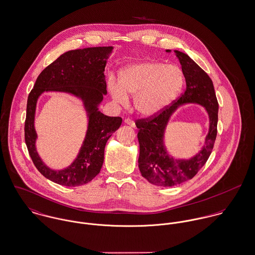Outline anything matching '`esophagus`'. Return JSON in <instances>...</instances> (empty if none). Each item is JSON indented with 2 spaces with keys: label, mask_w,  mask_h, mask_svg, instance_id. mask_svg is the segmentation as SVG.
Wrapping results in <instances>:
<instances>
[{
  "label": "esophagus",
  "mask_w": 255,
  "mask_h": 255,
  "mask_svg": "<svg viewBox=\"0 0 255 255\" xmlns=\"http://www.w3.org/2000/svg\"><path fill=\"white\" fill-rule=\"evenodd\" d=\"M125 123H126L127 125H128V126L132 127V128H134V127H135V123H134V121H133V120H131V119H129V118L125 119Z\"/></svg>",
  "instance_id": "1"
}]
</instances>
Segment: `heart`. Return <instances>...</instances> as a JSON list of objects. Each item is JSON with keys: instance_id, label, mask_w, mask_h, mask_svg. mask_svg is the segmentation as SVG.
I'll return each instance as SVG.
<instances>
[{"instance_id": "obj_1", "label": "heart", "mask_w": 255, "mask_h": 255, "mask_svg": "<svg viewBox=\"0 0 255 255\" xmlns=\"http://www.w3.org/2000/svg\"><path fill=\"white\" fill-rule=\"evenodd\" d=\"M183 73L175 64L147 61L131 65L120 75V85H110L114 99L127 104L128 94L134 97V105L140 114L152 116L169 105L181 91Z\"/></svg>"}]
</instances>
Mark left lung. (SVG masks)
Wrapping results in <instances>:
<instances>
[{
    "label": "left lung",
    "instance_id": "left-lung-1",
    "mask_svg": "<svg viewBox=\"0 0 255 255\" xmlns=\"http://www.w3.org/2000/svg\"><path fill=\"white\" fill-rule=\"evenodd\" d=\"M169 51V50H167ZM185 77L186 89L158 114L135 121L138 128V166L140 172L150 183L171 187L192 179L209 160L217 135L218 102L209 75L187 54L174 50ZM187 102L205 106L209 113L210 131L202 151L190 160H173L163 146V132L167 121L174 110Z\"/></svg>",
    "mask_w": 255,
    "mask_h": 255
}]
</instances>
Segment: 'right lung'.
Instances as JSON below:
<instances>
[{"label": "right lung", "mask_w": 255, "mask_h": 255, "mask_svg": "<svg viewBox=\"0 0 255 255\" xmlns=\"http://www.w3.org/2000/svg\"><path fill=\"white\" fill-rule=\"evenodd\" d=\"M112 48V46L88 47L61 54L41 72L28 95L24 126L25 143L37 169L54 183L75 187L92 181L102 167L107 140L123 122L121 117L105 116L97 109L103 95L107 93L104 71L107 55ZM48 90L65 91L80 96L89 112V129L77 159L67 169L58 172L48 169L41 162L34 147L35 104L38 96Z\"/></svg>", "instance_id": "add662e5"}]
</instances>
